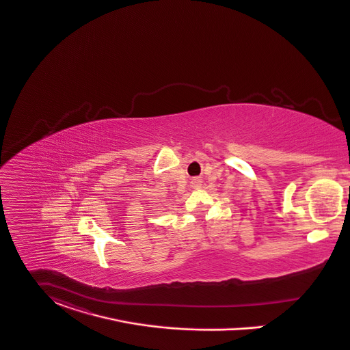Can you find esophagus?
Returning a JSON list of instances; mask_svg holds the SVG:
<instances>
[{"label": "esophagus", "instance_id": "1", "mask_svg": "<svg viewBox=\"0 0 350 350\" xmlns=\"http://www.w3.org/2000/svg\"><path fill=\"white\" fill-rule=\"evenodd\" d=\"M202 179L200 178H193L192 180H191V186L193 187V188H200L202 187Z\"/></svg>", "mask_w": 350, "mask_h": 350}]
</instances>
